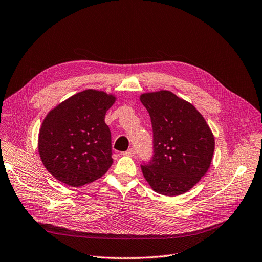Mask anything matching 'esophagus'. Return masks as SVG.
<instances>
[{"label": "esophagus", "instance_id": "esophagus-1", "mask_svg": "<svg viewBox=\"0 0 262 262\" xmlns=\"http://www.w3.org/2000/svg\"><path fill=\"white\" fill-rule=\"evenodd\" d=\"M122 154H123V155H127V156H134V154H135V150L133 149V147H130V149H128L127 151L123 152Z\"/></svg>", "mask_w": 262, "mask_h": 262}]
</instances>
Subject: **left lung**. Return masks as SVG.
<instances>
[{"mask_svg": "<svg viewBox=\"0 0 262 262\" xmlns=\"http://www.w3.org/2000/svg\"><path fill=\"white\" fill-rule=\"evenodd\" d=\"M140 100L153 129V156L141 165L142 173L158 194H183L210 168L213 134L197 109L170 91L145 93Z\"/></svg>", "mask_w": 262, "mask_h": 262, "instance_id": "8db88e82", "label": "left lung"}]
</instances>
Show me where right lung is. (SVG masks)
Here are the masks:
<instances>
[{
    "label": "right lung",
    "mask_w": 262,
    "mask_h": 262,
    "mask_svg": "<svg viewBox=\"0 0 262 262\" xmlns=\"http://www.w3.org/2000/svg\"><path fill=\"white\" fill-rule=\"evenodd\" d=\"M116 97L85 90L45 118L38 136L43 166L63 183L79 187L103 177L113 163L111 133L105 123Z\"/></svg>",
    "instance_id": "right-lung-1"
}]
</instances>
